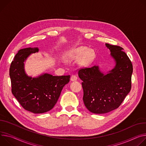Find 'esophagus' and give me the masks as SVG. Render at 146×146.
<instances>
[{"mask_svg":"<svg viewBox=\"0 0 146 146\" xmlns=\"http://www.w3.org/2000/svg\"><path fill=\"white\" fill-rule=\"evenodd\" d=\"M77 76L76 75H72L71 76V81H75V80H77Z\"/></svg>","mask_w":146,"mask_h":146,"instance_id":"34e87169","label":"esophagus"}]
</instances>
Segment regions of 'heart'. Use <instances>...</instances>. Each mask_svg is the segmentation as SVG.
Returning a JSON list of instances; mask_svg holds the SVG:
<instances>
[{
  "label": "heart",
  "mask_w": 146,
  "mask_h": 146,
  "mask_svg": "<svg viewBox=\"0 0 146 146\" xmlns=\"http://www.w3.org/2000/svg\"><path fill=\"white\" fill-rule=\"evenodd\" d=\"M95 57V53L92 49H88L86 47H79L72 51L69 52L67 56L68 59H79L80 58V63L86 65L90 63Z\"/></svg>",
  "instance_id": "heart-1"
}]
</instances>
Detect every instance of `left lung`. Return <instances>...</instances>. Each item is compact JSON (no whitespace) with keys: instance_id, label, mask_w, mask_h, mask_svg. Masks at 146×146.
I'll list each match as a JSON object with an SVG mask.
<instances>
[{"instance_id":"left-lung-1","label":"left lung","mask_w":146,"mask_h":146,"mask_svg":"<svg viewBox=\"0 0 146 146\" xmlns=\"http://www.w3.org/2000/svg\"><path fill=\"white\" fill-rule=\"evenodd\" d=\"M114 59L115 66L106 73L98 66L80 69L83 82V100L94 114H105L118 108L131 89L132 64L120 46L106 43Z\"/></svg>"}]
</instances>
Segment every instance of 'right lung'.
<instances>
[{"label": "right lung", "mask_w": 146, "mask_h": 146, "mask_svg": "<svg viewBox=\"0 0 146 146\" xmlns=\"http://www.w3.org/2000/svg\"><path fill=\"white\" fill-rule=\"evenodd\" d=\"M38 52L37 47L20 50L11 62L9 71L13 94L25 110L34 114L51 110L70 78V75L53 76L48 73L36 77L28 76L24 62L30 55Z\"/></svg>", "instance_id": "add662e5"}]
</instances>
